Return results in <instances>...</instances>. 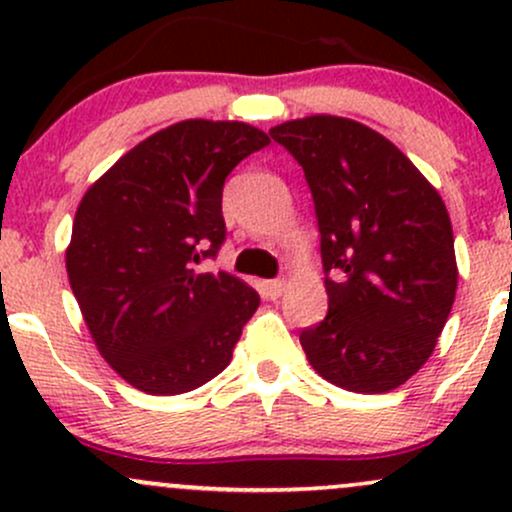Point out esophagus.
Masks as SVG:
<instances>
[{
    "label": "esophagus",
    "mask_w": 512,
    "mask_h": 512,
    "mask_svg": "<svg viewBox=\"0 0 512 512\" xmlns=\"http://www.w3.org/2000/svg\"><path fill=\"white\" fill-rule=\"evenodd\" d=\"M286 289V281L284 279H274V281H264V293L269 298H279L281 293Z\"/></svg>",
    "instance_id": "34e87169"
}]
</instances>
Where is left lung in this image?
I'll return each instance as SVG.
<instances>
[{
    "mask_svg": "<svg viewBox=\"0 0 512 512\" xmlns=\"http://www.w3.org/2000/svg\"><path fill=\"white\" fill-rule=\"evenodd\" d=\"M313 192L330 310L301 332L332 385L380 395L436 349L455 303V238L445 202L390 139L361 122L310 115L269 129Z\"/></svg>",
    "mask_w": 512,
    "mask_h": 512,
    "instance_id": "left-lung-1",
    "label": "left lung"
}]
</instances>
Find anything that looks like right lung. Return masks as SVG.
<instances>
[{
    "label": "right lung",
    "mask_w": 512,
    "mask_h": 512,
    "mask_svg": "<svg viewBox=\"0 0 512 512\" xmlns=\"http://www.w3.org/2000/svg\"><path fill=\"white\" fill-rule=\"evenodd\" d=\"M267 144L248 122H175L129 149L79 202L69 284L101 356L146 395L216 378L260 305L243 279L195 264L226 238L228 173Z\"/></svg>",
    "instance_id": "add662e5"
}]
</instances>
